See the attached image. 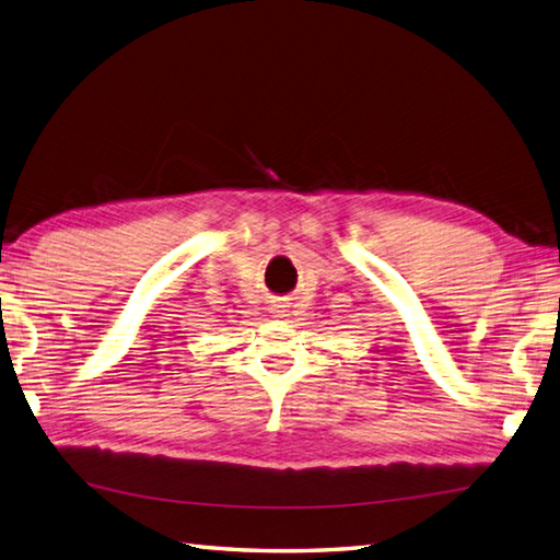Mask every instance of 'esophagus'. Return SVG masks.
Returning <instances> with one entry per match:
<instances>
[{"instance_id": "esophagus-1", "label": "esophagus", "mask_w": 560, "mask_h": 560, "mask_svg": "<svg viewBox=\"0 0 560 560\" xmlns=\"http://www.w3.org/2000/svg\"><path fill=\"white\" fill-rule=\"evenodd\" d=\"M272 316H278V318H282V316H288V310H284L282 304H276L272 306Z\"/></svg>"}]
</instances>
